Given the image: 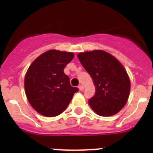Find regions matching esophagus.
I'll return each mask as SVG.
<instances>
[{
  "label": "esophagus",
  "instance_id": "obj_1",
  "mask_svg": "<svg viewBox=\"0 0 153 153\" xmlns=\"http://www.w3.org/2000/svg\"><path fill=\"white\" fill-rule=\"evenodd\" d=\"M78 87H79V90H81V91H82V90H83V89H84V87H83V85H81V84H79Z\"/></svg>",
  "mask_w": 153,
  "mask_h": 153
}]
</instances>
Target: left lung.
<instances>
[{
    "mask_svg": "<svg viewBox=\"0 0 153 153\" xmlns=\"http://www.w3.org/2000/svg\"><path fill=\"white\" fill-rule=\"evenodd\" d=\"M77 57L96 87L95 95L89 100L92 109L102 117L119 113L127 102L130 92V80L122 63L100 50L81 52Z\"/></svg>",
    "mask_w": 153,
    "mask_h": 153,
    "instance_id": "left-lung-1",
    "label": "left lung"
}]
</instances>
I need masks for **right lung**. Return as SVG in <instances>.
Masks as SVG:
<instances>
[{
  "mask_svg": "<svg viewBox=\"0 0 153 153\" xmlns=\"http://www.w3.org/2000/svg\"><path fill=\"white\" fill-rule=\"evenodd\" d=\"M74 53L50 50L36 58L24 78V89L31 106L44 117L63 113L78 88L73 87L63 69L74 58Z\"/></svg>",
  "mask_w": 153,
  "mask_h": 153,
  "instance_id": "add662e5",
  "label": "right lung"
}]
</instances>
